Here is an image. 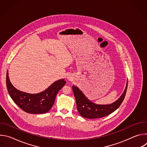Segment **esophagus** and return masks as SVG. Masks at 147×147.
<instances>
[{"instance_id": "1", "label": "esophagus", "mask_w": 147, "mask_h": 147, "mask_svg": "<svg viewBox=\"0 0 147 147\" xmlns=\"http://www.w3.org/2000/svg\"><path fill=\"white\" fill-rule=\"evenodd\" d=\"M67 80H68L69 82H71V81L73 80V77H72L71 76H67Z\"/></svg>"}]
</instances>
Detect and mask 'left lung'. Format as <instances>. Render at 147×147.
<instances>
[{
    "mask_svg": "<svg viewBox=\"0 0 147 147\" xmlns=\"http://www.w3.org/2000/svg\"><path fill=\"white\" fill-rule=\"evenodd\" d=\"M127 81L125 90L121 95L111 104L99 105L89 100L83 92L75 86H73V91L76 100L77 108L80 115L87 119H97L108 116L115 111L121 104L126 94Z\"/></svg>",
    "mask_w": 147,
    "mask_h": 147,
    "instance_id": "1",
    "label": "left lung"
}]
</instances>
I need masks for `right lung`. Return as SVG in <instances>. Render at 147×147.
<instances>
[{
    "label": "right lung",
    "mask_w": 147,
    "mask_h": 147,
    "mask_svg": "<svg viewBox=\"0 0 147 147\" xmlns=\"http://www.w3.org/2000/svg\"><path fill=\"white\" fill-rule=\"evenodd\" d=\"M65 79L54 82L47 89L38 94H29L16 89L6 74V86L13 100L22 110L28 113L42 114L49 112L55 103L58 92L66 84Z\"/></svg>",
    "instance_id": "1"
}]
</instances>
